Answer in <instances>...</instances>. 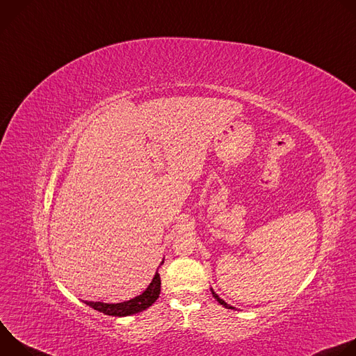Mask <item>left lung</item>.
<instances>
[{"mask_svg": "<svg viewBox=\"0 0 356 356\" xmlns=\"http://www.w3.org/2000/svg\"><path fill=\"white\" fill-rule=\"evenodd\" d=\"M211 293H213V297H214V298H216V300H217V301L221 304V306H224V307H227V309H231V310H234V309H235V307L229 306V304H227V302H225L222 298H220V297H218V294H217V293H216L213 289H211Z\"/></svg>", "mask_w": 356, "mask_h": 356, "instance_id": "8db88e82", "label": "left lung"}]
</instances>
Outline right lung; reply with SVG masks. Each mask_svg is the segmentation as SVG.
Wrapping results in <instances>:
<instances>
[{"label": "right lung", "instance_id": "1", "mask_svg": "<svg viewBox=\"0 0 356 356\" xmlns=\"http://www.w3.org/2000/svg\"><path fill=\"white\" fill-rule=\"evenodd\" d=\"M161 265H163V262ZM159 294H161V275L156 272L154 279H152L150 284L147 286V289L142 294H139L128 301L117 302V304L101 302V301H84V302L91 309H94L99 313H104L107 316L125 317V316H132V314H136V313H140V312L149 309L152 304L158 300Z\"/></svg>", "mask_w": 356, "mask_h": 356}]
</instances>
